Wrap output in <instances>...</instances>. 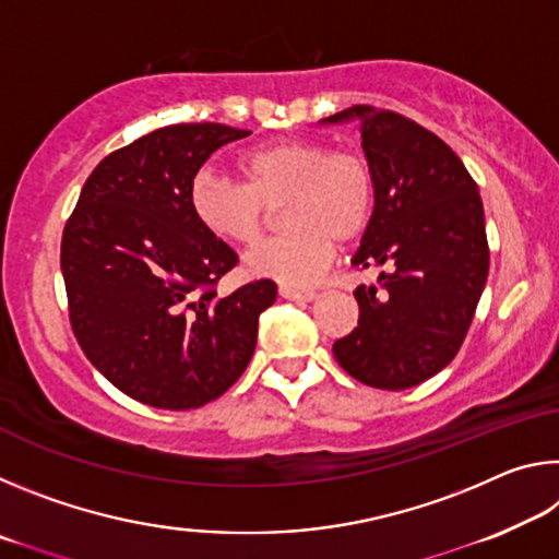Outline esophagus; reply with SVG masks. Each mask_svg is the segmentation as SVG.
<instances>
[{
	"mask_svg": "<svg viewBox=\"0 0 559 559\" xmlns=\"http://www.w3.org/2000/svg\"><path fill=\"white\" fill-rule=\"evenodd\" d=\"M278 293H281V298L296 300V302H310L318 296V293L310 290V288H293V286H281Z\"/></svg>",
	"mask_w": 559,
	"mask_h": 559,
	"instance_id": "34e87169",
	"label": "esophagus"
}]
</instances>
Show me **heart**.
Returning a JSON list of instances; mask_svg holds the SVG:
<instances>
[{"label":"heart","instance_id":"obj_1","mask_svg":"<svg viewBox=\"0 0 559 559\" xmlns=\"http://www.w3.org/2000/svg\"><path fill=\"white\" fill-rule=\"evenodd\" d=\"M241 182L210 169L189 185V210L204 231L236 246L259 239L283 204L286 231L246 253V269L288 286L316 281L335 241L357 239L374 212V169L362 153L320 140H276L239 157Z\"/></svg>","mask_w":559,"mask_h":559}]
</instances>
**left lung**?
<instances>
[{"label":"left lung","instance_id":"1","mask_svg":"<svg viewBox=\"0 0 559 559\" xmlns=\"http://www.w3.org/2000/svg\"><path fill=\"white\" fill-rule=\"evenodd\" d=\"M345 118L359 120L377 187L353 263L382 273L355 290L357 328L333 353L357 382L400 392L441 372L468 333L488 278L484 204L459 155L419 122L367 106L325 120Z\"/></svg>","mask_w":559,"mask_h":559}]
</instances>
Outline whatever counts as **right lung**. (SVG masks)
<instances>
[{"label": "right lung", "instance_id": "obj_1", "mask_svg": "<svg viewBox=\"0 0 559 559\" xmlns=\"http://www.w3.org/2000/svg\"><path fill=\"white\" fill-rule=\"evenodd\" d=\"M246 135L222 122L147 132L100 159L63 226L75 340L110 384L157 409H197L229 390L276 300L271 278L216 296L239 257L189 210L206 157Z\"/></svg>", "mask_w": 559, "mask_h": 559}]
</instances>
